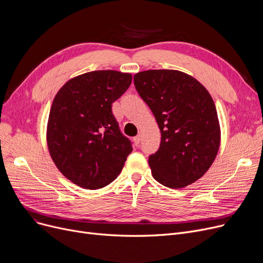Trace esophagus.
Listing matches in <instances>:
<instances>
[{
    "label": "esophagus",
    "mask_w": 263,
    "mask_h": 263,
    "mask_svg": "<svg viewBox=\"0 0 263 263\" xmlns=\"http://www.w3.org/2000/svg\"><path fill=\"white\" fill-rule=\"evenodd\" d=\"M133 142L135 143V145H137V144H140V142H141V133L140 134H137L134 139H133Z\"/></svg>",
    "instance_id": "1"
}]
</instances>
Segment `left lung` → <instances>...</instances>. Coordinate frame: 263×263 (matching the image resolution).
Masks as SVG:
<instances>
[{"instance_id":"8db88e82","label":"left lung","mask_w":263,"mask_h":263,"mask_svg":"<svg viewBox=\"0 0 263 263\" xmlns=\"http://www.w3.org/2000/svg\"><path fill=\"white\" fill-rule=\"evenodd\" d=\"M134 86L154 113L161 131L149 166L156 180L171 189L195 182L212 165L220 131L215 104L200 83L177 70H147Z\"/></svg>"}]
</instances>
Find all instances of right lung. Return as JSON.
<instances>
[{
  "mask_svg": "<svg viewBox=\"0 0 263 263\" xmlns=\"http://www.w3.org/2000/svg\"><path fill=\"white\" fill-rule=\"evenodd\" d=\"M131 82L130 73L91 71L68 81L55 96L48 147L57 167L77 185L97 190L113 182L132 153L112 112Z\"/></svg>",
  "mask_w": 263,
  "mask_h": 263,
  "instance_id": "add662e5",
  "label": "right lung"
}]
</instances>
